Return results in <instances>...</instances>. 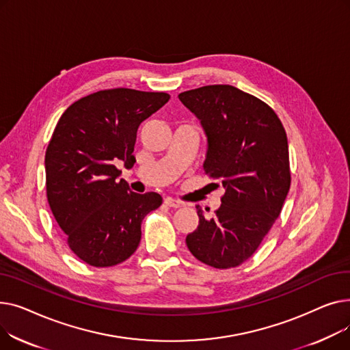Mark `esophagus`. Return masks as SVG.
<instances>
[{
    "mask_svg": "<svg viewBox=\"0 0 350 350\" xmlns=\"http://www.w3.org/2000/svg\"><path fill=\"white\" fill-rule=\"evenodd\" d=\"M164 204H165V206H169V207H172V208H178V207H181V206H183L178 200H174V198H170V197L164 198Z\"/></svg>",
    "mask_w": 350,
    "mask_h": 350,
    "instance_id": "1",
    "label": "esophagus"
}]
</instances>
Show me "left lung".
<instances>
[{
    "mask_svg": "<svg viewBox=\"0 0 350 350\" xmlns=\"http://www.w3.org/2000/svg\"><path fill=\"white\" fill-rule=\"evenodd\" d=\"M178 99L207 136L204 172L226 189L221 206L186 237L190 252L218 269L241 265L281 214L291 187L285 129L261 99L231 85L183 92Z\"/></svg>",
    "mask_w": 350,
    "mask_h": 350,
    "instance_id": "obj_1",
    "label": "left lung"
}]
</instances>
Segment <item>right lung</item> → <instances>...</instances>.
<instances>
[{"label": "right lung", "mask_w": 350, "mask_h": 350, "mask_svg": "<svg viewBox=\"0 0 350 350\" xmlns=\"http://www.w3.org/2000/svg\"><path fill=\"white\" fill-rule=\"evenodd\" d=\"M164 92L99 90L72 103L45 153L46 197L66 241L92 267H113L139 247L142 221L161 204L157 193L137 194L116 163L133 165L139 126L169 102Z\"/></svg>", "instance_id": "obj_1"}]
</instances>
